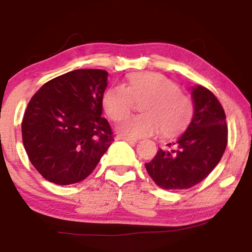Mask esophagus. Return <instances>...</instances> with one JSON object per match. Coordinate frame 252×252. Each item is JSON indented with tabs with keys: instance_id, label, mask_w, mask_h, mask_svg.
Returning <instances> with one entry per match:
<instances>
[{
	"instance_id": "esophagus-1",
	"label": "esophagus",
	"mask_w": 252,
	"mask_h": 252,
	"mask_svg": "<svg viewBox=\"0 0 252 252\" xmlns=\"http://www.w3.org/2000/svg\"><path fill=\"white\" fill-rule=\"evenodd\" d=\"M117 140H123L128 143H137V140L135 138H130V137H126V136H118Z\"/></svg>"
}]
</instances>
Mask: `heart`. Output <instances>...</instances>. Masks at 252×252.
Masks as SVG:
<instances>
[{
    "instance_id": "obj_1",
    "label": "heart",
    "mask_w": 252,
    "mask_h": 252,
    "mask_svg": "<svg viewBox=\"0 0 252 252\" xmlns=\"http://www.w3.org/2000/svg\"><path fill=\"white\" fill-rule=\"evenodd\" d=\"M141 104L140 116L130 117L118 126V132L130 138L154 135L161 129L163 135L180 132L189 123L192 102L169 78L158 73H135L129 77L126 88L114 85L103 96V108L112 121L128 117L135 102Z\"/></svg>"
}]
</instances>
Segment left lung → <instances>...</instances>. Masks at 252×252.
I'll return each mask as SVG.
<instances>
[{"mask_svg": "<svg viewBox=\"0 0 252 252\" xmlns=\"http://www.w3.org/2000/svg\"><path fill=\"white\" fill-rule=\"evenodd\" d=\"M192 90L194 114L189 128L146 163L150 178L161 189L195 186L216 168L226 148V116L221 104L204 86L196 85Z\"/></svg>", "mask_w": 252, "mask_h": 252, "instance_id": "8db88e82", "label": "left lung"}]
</instances>
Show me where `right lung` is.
<instances>
[{"label":"right lung","mask_w":252,"mask_h":252,"mask_svg":"<svg viewBox=\"0 0 252 252\" xmlns=\"http://www.w3.org/2000/svg\"><path fill=\"white\" fill-rule=\"evenodd\" d=\"M108 72L74 70L43 84L32 97L22 120L28 158L46 180L80 182L94 172L114 142L102 117Z\"/></svg>","instance_id":"add662e5"}]
</instances>
